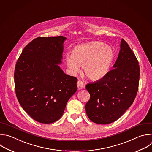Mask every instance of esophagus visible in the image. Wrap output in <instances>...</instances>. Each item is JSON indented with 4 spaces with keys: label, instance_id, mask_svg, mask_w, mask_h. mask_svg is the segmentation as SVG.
<instances>
[{
    "label": "esophagus",
    "instance_id": "esophagus-1",
    "mask_svg": "<svg viewBox=\"0 0 152 152\" xmlns=\"http://www.w3.org/2000/svg\"><path fill=\"white\" fill-rule=\"evenodd\" d=\"M77 86L78 89H83V88H85V83L83 82H82L81 80H78L77 81Z\"/></svg>",
    "mask_w": 152,
    "mask_h": 152
}]
</instances>
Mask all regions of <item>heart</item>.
Masks as SVG:
<instances>
[{"label":"heart","mask_w":152,"mask_h":152,"mask_svg":"<svg viewBox=\"0 0 152 152\" xmlns=\"http://www.w3.org/2000/svg\"><path fill=\"white\" fill-rule=\"evenodd\" d=\"M115 57V52L111 47L102 42L94 41L74 46L71 55L66 56L65 63L72 75L79 72V66H81L89 79L98 80L109 72Z\"/></svg>","instance_id":"1"}]
</instances>
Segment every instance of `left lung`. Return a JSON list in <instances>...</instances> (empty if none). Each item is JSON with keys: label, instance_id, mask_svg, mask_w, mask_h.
<instances>
[{"label": "left lung", "instance_id": "obj_1", "mask_svg": "<svg viewBox=\"0 0 152 152\" xmlns=\"http://www.w3.org/2000/svg\"><path fill=\"white\" fill-rule=\"evenodd\" d=\"M121 49L112 70L103 78L88 83L90 99L85 106L89 119L98 124L118 120L133 103L140 79L138 61L122 39Z\"/></svg>", "mask_w": 152, "mask_h": 152}]
</instances>
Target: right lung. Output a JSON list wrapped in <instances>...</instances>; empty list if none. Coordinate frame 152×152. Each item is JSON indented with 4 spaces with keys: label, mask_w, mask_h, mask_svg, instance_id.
I'll use <instances>...</instances> for the list:
<instances>
[{
    "label": "right lung",
    "mask_w": 152,
    "mask_h": 152,
    "mask_svg": "<svg viewBox=\"0 0 152 152\" xmlns=\"http://www.w3.org/2000/svg\"><path fill=\"white\" fill-rule=\"evenodd\" d=\"M66 37H39L23 50L14 72L15 93L23 109L42 124L56 122L76 92L77 78L64 73L62 63Z\"/></svg>",
    "instance_id": "obj_1"
}]
</instances>
